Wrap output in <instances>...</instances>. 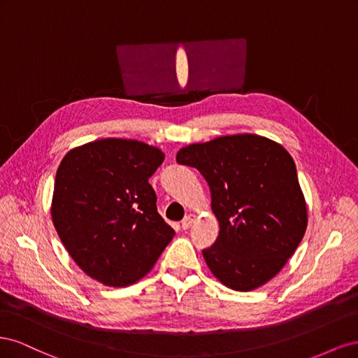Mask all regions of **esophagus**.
Wrapping results in <instances>:
<instances>
[{
  "instance_id": "34e87169",
  "label": "esophagus",
  "mask_w": 358,
  "mask_h": 358,
  "mask_svg": "<svg viewBox=\"0 0 358 358\" xmlns=\"http://www.w3.org/2000/svg\"><path fill=\"white\" fill-rule=\"evenodd\" d=\"M196 218H197V216L194 215V213H189L188 216H185V218H183V221H182V229H183V230L191 229L192 224L196 222Z\"/></svg>"
}]
</instances>
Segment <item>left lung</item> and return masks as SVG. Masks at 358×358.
<instances>
[{
  "label": "left lung",
  "mask_w": 358,
  "mask_h": 358,
  "mask_svg": "<svg viewBox=\"0 0 358 358\" xmlns=\"http://www.w3.org/2000/svg\"><path fill=\"white\" fill-rule=\"evenodd\" d=\"M176 161L196 167L220 222L204 262L221 284L252 291L287 264L308 227L306 200L288 150L257 134L221 136L182 148Z\"/></svg>",
  "instance_id": "obj_1"
}]
</instances>
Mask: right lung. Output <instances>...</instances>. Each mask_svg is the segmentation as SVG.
I'll return each instance as SVG.
<instances>
[{
	"label": "right lung",
	"instance_id": "add662e5",
	"mask_svg": "<svg viewBox=\"0 0 358 358\" xmlns=\"http://www.w3.org/2000/svg\"><path fill=\"white\" fill-rule=\"evenodd\" d=\"M162 161L159 148L116 137L76 146L61 159L52 222L74 263L103 285L137 282L175 236L148 182Z\"/></svg>",
	"mask_w": 358,
	"mask_h": 358
}]
</instances>
